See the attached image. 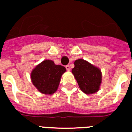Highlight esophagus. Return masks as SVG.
Instances as JSON below:
<instances>
[{"instance_id":"esophagus-1","label":"esophagus","mask_w":132,"mask_h":132,"mask_svg":"<svg viewBox=\"0 0 132 132\" xmlns=\"http://www.w3.org/2000/svg\"><path fill=\"white\" fill-rule=\"evenodd\" d=\"M65 68H66V69L67 70V71H70V67H69V65H66L65 66Z\"/></svg>"}]
</instances>
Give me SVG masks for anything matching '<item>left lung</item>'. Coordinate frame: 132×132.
<instances>
[{
	"mask_svg": "<svg viewBox=\"0 0 132 132\" xmlns=\"http://www.w3.org/2000/svg\"><path fill=\"white\" fill-rule=\"evenodd\" d=\"M74 64L72 73L80 90L87 94L97 92L102 81L100 69L82 59L76 60Z\"/></svg>",
	"mask_w": 132,
	"mask_h": 132,
	"instance_id": "1",
	"label": "left lung"
}]
</instances>
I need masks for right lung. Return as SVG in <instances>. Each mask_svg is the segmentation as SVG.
Returning <instances> with one entry per match:
<instances>
[{
	"label": "right lung",
	"instance_id": "right-lung-1",
	"mask_svg": "<svg viewBox=\"0 0 132 132\" xmlns=\"http://www.w3.org/2000/svg\"><path fill=\"white\" fill-rule=\"evenodd\" d=\"M66 69L60 65H55L53 61L45 60L37 65L32 71V83L43 94H52L59 87L61 77Z\"/></svg>",
	"mask_w": 132,
	"mask_h": 132
}]
</instances>
